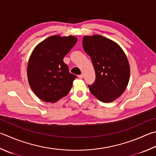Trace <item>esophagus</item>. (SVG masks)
Segmentation results:
<instances>
[{
    "mask_svg": "<svg viewBox=\"0 0 156 156\" xmlns=\"http://www.w3.org/2000/svg\"><path fill=\"white\" fill-rule=\"evenodd\" d=\"M83 77H84V75H83V74H80V75H79V76H78V78H80V79L83 78Z\"/></svg>",
    "mask_w": 156,
    "mask_h": 156,
    "instance_id": "obj_1",
    "label": "esophagus"
}]
</instances>
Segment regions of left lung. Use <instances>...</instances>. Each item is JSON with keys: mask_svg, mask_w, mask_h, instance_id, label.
I'll list each match as a JSON object with an SVG mask.
<instances>
[{"mask_svg": "<svg viewBox=\"0 0 156 156\" xmlns=\"http://www.w3.org/2000/svg\"><path fill=\"white\" fill-rule=\"evenodd\" d=\"M83 46L95 72L94 83L88 85L90 93L102 102L117 100L129 80V64L124 51L114 41L100 35L84 36Z\"/></svg>", "mask_w": 156, "mask_h": 156, "instance_id": "left-lung-1", "label": "left lung"}]
</instances>
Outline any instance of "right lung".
<instances>
[{"label": "right lung", "instance_id": "1", "mask_svg": "<svg viewBox=\"0 0 156 156\" xmlns=\"http://www.w3.org/2000/svg\"><path fill=\"white\" fill-rule=\"evenodd\" d=\"M77 41L75 36L52 35L33 50L27 77L33 93L42 101L55 103L68 94L76 76L69 72L63 58Z\"/></svg>", "mask_w": 156, "mask_h": 156}]
</instances>
